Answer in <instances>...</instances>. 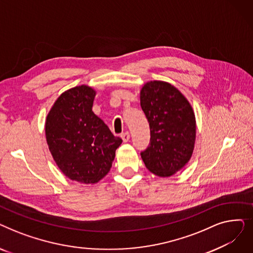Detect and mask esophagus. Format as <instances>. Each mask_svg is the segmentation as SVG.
<instances>
[{"mask_svg":"<svg viewBox=\"0 0 253 253\" xmlns=\"http://www.w3.org/2000/svg\"><path fill=\"white\" fill-rule=\"evenodd\" d=\"M121 138L123 139V141H124V142H127V141L130 139V134H129V132H128V131H126V132H124V133H122V134H121Z\"/></svg>","mask_w":253,"mask_h":253,"instance_id":"1","label":"esophagus"}]
</instances>
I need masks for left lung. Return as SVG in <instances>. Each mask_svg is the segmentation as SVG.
Instances as JSON below:
<instances>
[{"label":"left lung","instance_id":"left-lung-1","mask_svg":"<svg viewBox=\"0 0 253 253\" xmlns=\"http://www.w3.org/2000/svg\"><path fill=\"white\" fill-rule=\"evenodd\" d=\"M140 105L151 130L150 144L140 153L154 174L168 177L189 162L196 139L195 114L174 86L151 81L140 91Z\"/></svg>","mask_w":253,"mask_h":253}]
</instances>
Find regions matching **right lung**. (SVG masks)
Segmentation results:
<instances>
[{
	"label": "right lung",
	"instance_id": "right-lung-1",
	"mask_svg": "<svg viewBox=\"0 0 253 253\" xmlns=\"http://www.w3.org/2000/svg\"><path fill=\"white\" fill-rule=\"evenodd\" d=\"M95 91L82 85L63 92L53 104L45 125L51 155L72 180L95 183L110 171L122 139L92 112Z\"/></svg>",
	"mask_w": 253,
	"mask_h": 253
}]
</instances>
